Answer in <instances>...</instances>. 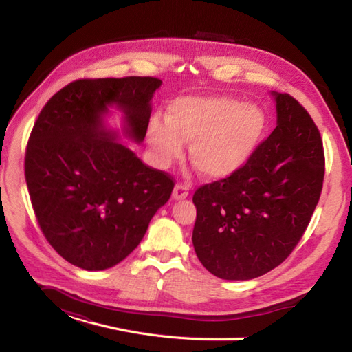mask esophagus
Masks as SVG:
<instances>
[{"mask_svg":"<svg viewBox=\"0 0 352 352\" xmlns=\"http://www.w3.org/2000/svg\"><path fill=\"white\" fill-rule=\"evenodd\" d=\"M188 194H189V185L188 184L180 182L173 189V198L175 199H184V198L188 197Z\"/></svg>","mask_w":352,"mask_h":352,"instance_id":"34e87169","label":"esophagus"}]
</instances>
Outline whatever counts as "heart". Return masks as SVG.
Listing matches in <instances>:
<instances>
[{
    "mask_svg": "<svg viewBox=\"0 0 352 352\" xmlns=\"http://www.w3.org/2000/svg\"><path fill=\"white\" fill-rule=\"evenodd\" d=\"M265 129L257 105L228 97H186L167 107L166 123L153 119L148 141L163 166L182 154V142H192L189 158L210 179L235 175L248 163Z\"/></svg>",
    "mask_w": 352,
    "mask_h": 352,
    "instance_id": "heart-1",
    "label": "heart"
}]
</instances>
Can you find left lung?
<instances>
[{"label": "left lung", "mask_w": 352, "mask_h": 352, "mask_svg": "<svg viewBox=\"0 0 352 352\" xmlns=\"http://www.w3.org/2000/svg\"><path fill=\"white\" fill-rule=\"evenodd\" d=\"M278 126L239 172L199 186L192 242L220 279L248 280L283 263L320 199L324 151L311 116L289 94H274Z\"/></svg>", "instance_id": "obj_1"}]
</instances>
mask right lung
I'll return each instance as SVG.
<instances>
[{"label": "right lung", "instance_id": "right-lung-1", "mask_svg": "<svg viewBox=\"0 0 352 352\" xmlns=\"http://www.w3.org/2000/svg\"><path fill=\"white\" fill-rule=\"evenodd\" d=\"M151 76L78 79L52 95L30 132L25 177L38 225L63 258L85 270H105L142 241L175 179L144 164L104 129L102 114L123 110L126 133L142 142Z\"/></svg>", "mask_w": 352, "mask_h": 352}]
</instances>
